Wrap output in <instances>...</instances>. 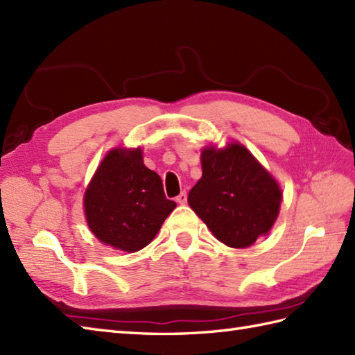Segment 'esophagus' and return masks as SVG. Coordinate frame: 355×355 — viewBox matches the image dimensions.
I'll return each instance as SVG.
<instances>
[{
  "mask_svg": "<svg viewBox=\"0 0 355 355\" xmlns=\"http://www.w3.org/2000/svg\"><path fill=\"white\" fill-rule=\"evenodd\" d=\"M186 201H187V193L182 192L177 197V202H178V205H186Z\"/></svg>",
  "mask_w": 355,
  "mask_h": 355,
  "instance_id": "34e87169",
  "label": "esophagus"
}]
</instances>
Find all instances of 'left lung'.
<instances>
[{
  "instance_id": "8db88e82",
  "label": "left lung",
  "mask_w": 355,
  "mask_h": 355,
  "mask_svg": "<svg viewBox=\"0 0 355 355\" xmlns=\"http://www.w3.org/2000/svg\"><path fill=\"white\" fill-rule=\"evenodd\" d=\"M201 168L202 177L187 202L218 241L244 248L268 233L279 214L281 189L243 145L206 148Z\"/></svg>"
}]
</instances>
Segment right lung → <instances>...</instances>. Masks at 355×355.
Here are the masks:
<instances>
[{
  "mask_svg": "<svg viewBox=\"0 0 355 355\" xmlns=\"http://www.w3.org/2000/svg\"><path fill=\"white\" fill-rule=\"evenodd\" d=\"M89 229L123 252L146 247L175 209L162 178L143 164L140 149H112L103 158L84 197Z\"/></svg>",
  "mask_w": 355,
  "mask_h": 355,
  "instance_id": "add662e5",
  "label": "right lung"
}]
</instances>
